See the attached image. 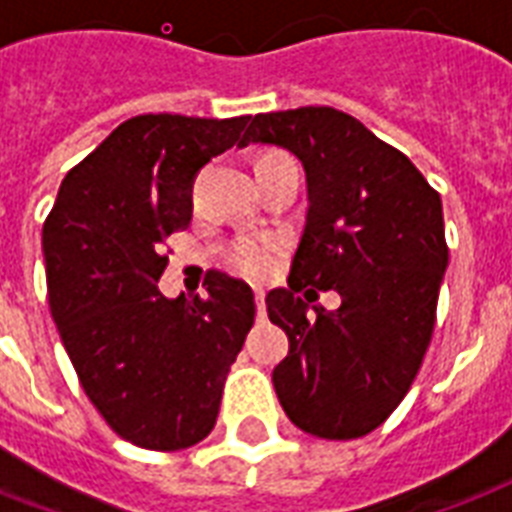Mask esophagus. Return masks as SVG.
<instances>
[{"label":"esophagus","mask_w":512,"mask_h":512,"mask_svg":"<svg viewBox=\"0 0 512 512\" xmlns=\"http://www.w3.org/2000/svg\"><path fill=\"white\" fill-rule=\"evenodd\" d=\"M255 303H257V319H265V292L263 289H255Z\"/></svg>","instance_id":"obj_1"}]
</instances>
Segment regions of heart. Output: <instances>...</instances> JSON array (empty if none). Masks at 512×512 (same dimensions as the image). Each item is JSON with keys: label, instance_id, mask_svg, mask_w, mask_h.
<instances>
[{"label": "heart", "instance_id": "obj_1", "mask_svg": "<svg viewBox=\"0 0 512 512\" xmlns=\"http://www.w3.org/2000/svg\"><path fill=\"white\" fill-rule=\"evenodd\" d=\"M279 252V239H273V236H247V239L233 244L228 263H231V268L244 273V276L263 279V276H268L273 271V265L279 260Z\"/></svg>", "mask_w": 512, "mask_h": 512}]
</instances>
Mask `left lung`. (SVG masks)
I'll use <instances>...</instances> for the list:
<instances>
[{"instance_id": "obj_1", "label": "left lung", "mask_w": 512, "mask_h": 512, "mask_svg": "<svg viewBox=\"0 0 512 512\" xmlns=\"http://www.w3.org/2000/svg\"><path fill=\"white\" fill-rule=\"evenodd\" d=\"M300 159L308 215L289 287L265 297L289 337L273 388L297 428L329 441L372 433L412 388L449 265L441 196L401 151L337 108L257 114L239 140ZM335 288L337 312L315 305ZM306 292V300L296 297Z\"/></svg>"}]
</instances>
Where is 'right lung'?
Here are the masks:
<instances>
[{
	"instance_id": "add662e5",
	"label": "right lung",
	"mask_w": 512,
	"mask_h": 512,
	"mask_svg": "<svg viewBox=\"0 0 512 512\" xmlns=\"http://www.w3.org/2000/svg\"><path fill=\"white\" fill-rule=\"evenodd\" d=\"M249 116L146 114L119 124L60 183L42 228L60 340L103 420L135 446L177 452L215 428L255 295L220 271L207 295L159 292L164 239L193 215V177Z\"/></svg>"
}]
</instances>
